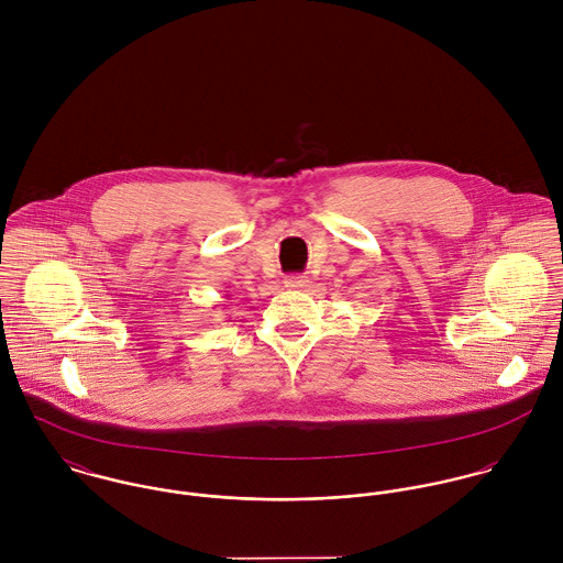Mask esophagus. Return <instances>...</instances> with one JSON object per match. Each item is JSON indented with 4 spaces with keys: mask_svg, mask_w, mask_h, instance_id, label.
Returning a JSON list of instances; mask_svg holds the SVG:
<instances>
[{
    "mask_svg": "<svg viewBox=\"0 0 563 563\" xmlns=\"http://www.w3.org/2000/svg\"><path fill=\"white\" fill-rule=\"evenodd\" d=\"M284 284H286V288H290V290H303V288H308L310 279H308L306 275H288Z\"/></svg>",
    "mask_w": 563,
    "mask_h": 563,
    "instance_id": "obj_1",
    "label": "esophagus"
}]
</instances>
